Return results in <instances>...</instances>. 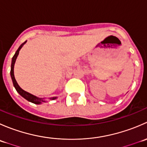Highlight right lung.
<instances>
[{"mask_svg": "<svg viewBox=\"0 0 147 147\" xmlns=\"http://www.w3.org/2000/svg\"><path fill=\"white\" fill-rule=\"evenodd\" d=\"M26 42V41H25L23 43H22L21 45H20V47H19V48L18 49L17 51H16V53H15L14 56L13 57V59H12V63H11V69H10V76H11L13 85H14L16 91H17L18 92L19 94L22 96V97H24V98L26 99V100H27L28 101L32 102V103H34V104H40L42 102H45V101H44L42 99L35 97V96L32 95V94H30V93L27 92H26V91H24L23 90H22V89L20 87V86L18 84V83H17V82H16V79H15V77H14V71H13V69H14V65H15V63H16V58H17L18 55L19 51H20V50L21 49V47H23V45H24ZM56 98H57V97H53V98H50V99H52V100H55V99H56Z\"/></svg>", "mask_w": 147, "mask_h": 147, "instance_id": "obj_1", "label": "right lung"}]
</instances>
